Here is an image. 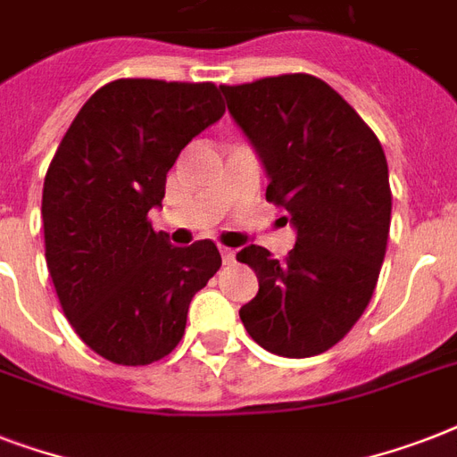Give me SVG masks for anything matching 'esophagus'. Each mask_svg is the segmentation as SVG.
Instances as JSON below:
<instances>
[{
    "label": "esophagus",
    "instance_id": "esophagus-1",
    "mask_svg": "<svg viewBox=\"0 0 457 457\" xmlns=\"http://www.w3.org/2000/svg\"><path fill=\"white\" fill-rule=\"evenodd\" d=\"M220 253H222V261L225 263H235L237 261V251L235 249H228V246H220Z\"/></svg>",
    "mask_w": 457,
    "mask_h": 457
}]
</instances>
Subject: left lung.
Masks as SVG:
<instances>
[{
    "instance_id": "left-lung-1",
    "label": "left lung",
    "mask_w": 457,
    "mask_h": 457,
    "mask_svg": "<svg viewBox=\"0 0 457 457\" xmlns=\"http://www.w3.org/2000/svg\"><path fill=\"white\" fill-rule=\"evenodd\" d=\"M220 92L270 179L265 199L296 229L285 261L256 244L237 253L258 278L239 318L265 351L311 358L344 339L372 299L391 225L386 156L320 78L278 75Z\"/></svg>"
}]
</instances>
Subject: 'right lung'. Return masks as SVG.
Returning a JSON list of instances; mask_svg holds the SVG:
<instances>
[{"label": "right lung", "instance_id": "obj_1", "mask_svg": "<svg viewBox=\"0 0 457 457\" xmlns=\"http://www.w3.org/2000/svg\"><path fill=\"white\" fill-rule=\"evenodd\" d=\"M222 113L213 82L113 80L54 154L42 189L46 268L68 322L106 361L170 353L192 296L220 268L211 239L172 246L146 215L179 152Z\"/></svg>", "mask_w": 457, "mask_h": 457}]
</instances>
